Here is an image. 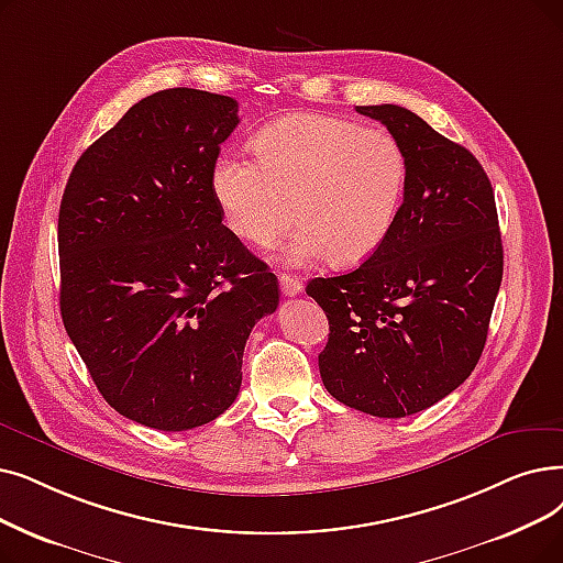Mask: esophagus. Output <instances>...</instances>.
<instances>
[{"label": "esophagus", "instance_id": "34e87169", "mask_svg": "<svg viewBox=\"0 0 563 563\" xmlns=\"http://www.w3.org/2000/svg\"><path fill=\"white\" fill-rule=\"evenodd\" d=\"M278 283H280V291H283L285 297H297L299 291L303 289V283L299 278H295V276H289V274H280Z\"/></svg>", "mask_w": 563, "mask_h": 563}]
</instances>
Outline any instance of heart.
<instances>
[{"instance_id":"heart-1","label":"heart","mask_w":563,"mask_h":563,"mask_svg":"<svg viewBox=\"0 0 563 563\" xmlns=\"http://www.w3.org/2000/svg\"><path fill=\"white\" fill-rule=\"evenodd\" d=\"M253 156H223L211 175L225 223L253 246H272L297 216L301 225L283 249L285 262L327 255L333 264H356L394 230L407 158L388 131L291 114L253 140Z\"/></svg>"}]
</instances>
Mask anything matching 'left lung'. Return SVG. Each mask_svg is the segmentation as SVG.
Returning a JSON list of instances; mask_svg holds the SVG:
<instances>
[{
    "label": "left lung",
    "mask_w": 563,
    "mask_h": 563,
    "mask_svg": "<svg viewBox=\"0 0 563 563\" xmlns=\"http://www.w3.org/2000/svg\"><path fill=\"white\" fill-rule=\"evenodd\" d=\"M394 135L407 184L394 230L354 272L312 278L329 342V394L363 413L402 419L472 375L504 274L493 184L476 156L400 106H356Z\"/></svg>",
    "instance_id": "1"
}]
</instances>
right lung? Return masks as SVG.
Returning <instances> with one entry per match:
<instances>
[{
  "label": "right lung",
  "mask_w": 563,
  "mask_h": 563,
  "mask_svg": "<svg viewBox=\"0 0 563 563\" xmlns=\"http://www.w3.org/2000/svg\"><path fill=\"white\" fill-rule=\"evenodd\" d=\"M230 96H146L78 158L59 207V308L121 417L181 432L236 400L278 278L223 225L211 175L239 124Z\"/></svg>",
  "instance_id": "add662e5"
}]
</instances>
